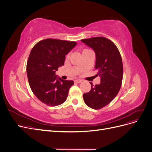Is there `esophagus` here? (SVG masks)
<instances>
[{
  "mask_svg": "<svg viewBox=\"0 0 152 152\" xmlns=\"http://www.w3.org/2000/svg\"><path fill=\"white\" fill-rule=\"evenodd\" d=\"M74 82H75V83H81L82 80H80V79H77V80H75Z\"/></svg>",
  "mask_w": 152,
  "mask_h": 152,
  "instance_id": "1",
  "label": "esophagus"
}]
</instances>
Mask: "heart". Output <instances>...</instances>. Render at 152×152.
Instances as JSON below:
<instances>
[{
    "instance_id": "obj_1",
    "label": "heart",
    "mask_w": 152,
    "mask_h": 152,
    "mask_svg": "<svg viewBox=\"0 0 152 152\" xmlns=\"http://www.w3.org/2000/svg\"><path fill=\"white\" fill-rule=\"evenodd\" d=\"M86 50V49H84V50ZM84 50H83V51H84Z\"/></svg>"
}]
</instances>
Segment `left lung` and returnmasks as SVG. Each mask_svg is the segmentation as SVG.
<instances>
[{"instance_id":"left-lung-1","label":"left lung","mask_w":152,"mask_h":152,"mask_svg":"<svg viewBox=\"0 0 152 152\" xmlns=\"http://www.w3.org/2000/svg\"><path fill=\"white\" fill-rule=\"evenodd\" d=\"M81 41L94 50L96 76L101 77L99 84L94 86L90 82L91 89L84 94V101L91 108L101 109L112 102L121 89L123 77L122 58L116 45L107 38L96 37Z\"/></svg>"}]
</instances>
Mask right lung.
Segmentation results:
<instances>
[{"instance_id":"1","label":"right lung","mask_w":152,"mask_h":152,"mask_svg":"<svg viewBox=\"0 0 152 152\" xmlns=\"http://www.w3.org/2000/svg\"><path fill=\"white\" fill-rule=\"evenodd\" d=\"M75 42L48 39L37 43L27 61L26 73L30 88L41 102L55 107L65 102L73 80L56 75L64 65L65 56L75 48Z\"/></svg>"}]
</instances>
